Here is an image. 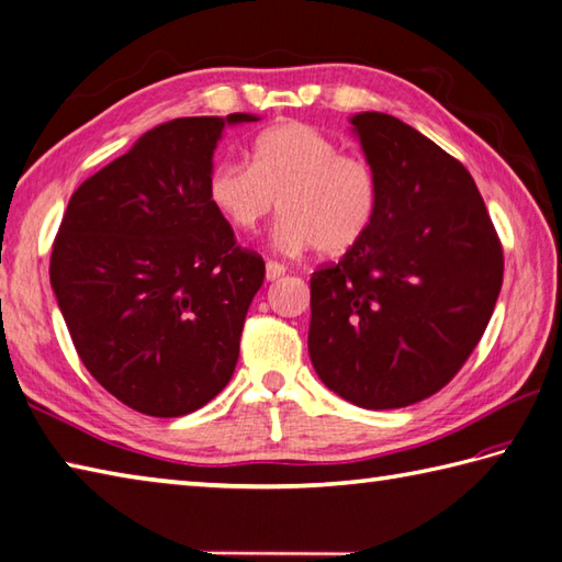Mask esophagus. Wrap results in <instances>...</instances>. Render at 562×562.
Instances as JSON below:
<instances>
[{
	"label": "esophagus",
	"mask_w": 562,
	"mask_h": 562,
	"mask_svg": "<svg viewBox=\"0 0 562 562\" xmlns=\"http://www.w3.org/2000/svg\"><path fill=\"white\" fill-rule=\"evenodd\" d=\"M288 272V268L282 266V262H278V260H268L266 262V278L272 282V280H280L282 274Z\"/></svg>",
	"instance_id": "obj_1"
}]
</instances>
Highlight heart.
Returning <instances> with one entry per match:
<instances>
[{
  "mask_svg": "<svg viewBox=\"0 0 562 562\" xmlns=\"http://www.w3.org/2000/svg\"><path fill=\"white\" fill-rule=\"evenodd\" d=\"M207 193L238 234H256L280 205L278 244L284 250L314 246L321 256H342L372 229L381 188L372 164L342 154L318 127L282 123L256 137L250 166L220 164Z\"/></svg>",
  "mask_w": 562,
  "mask_h": 562,
  "instance_id": "obj_1",
  "label": "heart"
}]
</instances>
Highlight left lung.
Instances as JSON below:
<instances>
[{"label":"left lung","mask_w":562,"mask_h":562,"mask_svg":"<svg viewBox=\"0 0 562 562\" xmlns=\"http://www.w3.org/2000/svg\"><path fill=\"white\" fill-rule=\"evenodd\" d=\"M381 198L372 229L312 274L308 355L360 408L429 398L483 338L503 288V246L471 173L386 113L350 117Z\"/></svg>","instance_id":"8db88e82"}]
</instances>
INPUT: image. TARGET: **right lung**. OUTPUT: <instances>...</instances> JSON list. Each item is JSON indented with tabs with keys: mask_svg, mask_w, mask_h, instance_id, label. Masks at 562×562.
Segmentation results:
<instances>
[{
	"mask_svg": "<svg viewBox=\"0 0 562 562\" xmlns=\"http://www.w3.org/2000/svg\"><path fill=\"white\" fill-rule=\"evenodd\" d=\"M254 121L157 125L69 198L53 292L83 367L137 413L188 415L234 374L266 262L236 246L207 183L224 125Z\"/></svg>",
	"mask_w": 562,
	"mask_h": 562,
	"instance_id": "obj_1",
	"label": "right lung"
}]
</instances>
